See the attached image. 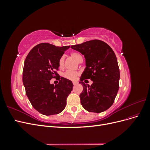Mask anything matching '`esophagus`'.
<instances>
[{"label":"esophagus","instance_id":"obj_1","mask_svg":"<svg viewBox=\"0 0 150 150\" xmlns=\"http://www.w3.org/2000/svg\"><path fill=\"white\" fill-rule=\"evenodd\" d=\"M72 83H73V84L75 86V85H77L78 84V82H77V81H73V82H72Z\"/></svg>","mask_w":150,"mask_h":150}]
</instances>
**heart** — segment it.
I'll return each mask as SVG.
<instances>
[{
	"instance_id": "1",
	"label": "heart",
	"mask_w": 150,
	"mask_h": 150,
	"mask_svg": "<svg viewBox=\"0 0 150 150\" xmlns=\"http://www.w3.org/2000/svg\"><path fill=\"white\" fill-rule=\"evenodd\" d=\"M71 56L74 59L78 61V62L81 61L83 60V57L81 56V54L77 52H72L71 53ZM64 57L62 56L59 60V66L60 68H62L64 66ZM79 76V72L77 71H67L64 74H63V76L65 78L69 79V80H76Z\"/></svg>"
}]
</instances>
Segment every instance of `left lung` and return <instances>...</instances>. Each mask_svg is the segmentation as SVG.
Segmentation results:
<instances>
[{"instance_id": "left-lung-1", "label": "left lung", "mask_w": 150, "mask_h": 150, "mask_svg": "<svg viewBox=\"0 0 150 150\" xmlns=\"http://www.w3.org/2000/svg\"><path fill=\"white\" fill-rule=\"evenodd\" d=\"M71 47L82 54L86 59V68L79 82L83 86L79 96L83 107L89 112L96 113L107 110L112 106L119 89L120 74L114 51L99 40H89ZM86 79H90L93 84H85L83 81Z\"/></svg>"}]
</instances>
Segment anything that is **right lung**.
Returning a JSON list of instances; mask_svg holds the SVG:
<instances>
[{"mask_svg": "<svg viewBox=\"0 0 150 150\" xmlns=\"http://www.w3.org/2000/svg\"><path fill=\"white\" fill-rule=\"evenodd\" d=\"M69 47L39 44L25 58L22 82L26 95L35 110L44 115H56L64 110L72 89V81L62 77L59 76L57 85L50 83V80L59 76V60Z\"/></svg>", "mask_w": 150, "mask_h": 150, "instance_id": "1", "label": "right lung"}]
</instances>
